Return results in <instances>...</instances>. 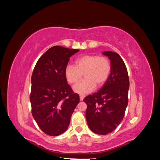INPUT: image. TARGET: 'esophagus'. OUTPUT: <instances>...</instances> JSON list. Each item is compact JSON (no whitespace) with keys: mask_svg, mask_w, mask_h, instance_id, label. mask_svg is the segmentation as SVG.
<instances>
[{"mask_svg":"<svg viewBox=\"0 0 160 160\" xmlns=\"http://www.w3.org/2000/svg\"><path fill=\"white\" fill-rule=\"evenodd\" d=\"M84 98H85V95H79V98H80V100H81V101H83V99H84Z\"/></svg>","mask_w":160,"mask_h":160,"instance_id":"1","label":"esophagus"}]
</instances>
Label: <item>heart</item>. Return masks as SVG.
Wrapping results in <instances>:
<instances>
[{"mask_svg":"<svg viewBox=\"0 0 160 160\" xmlns=\"http://www.w3.org/2000/svg\"><path fill=\"white\" fill-rule=\"evenodd\" d=\"M111 70L109 60L105 57L95 55L77 58L75 65L68 64L65 68V77L70 84L77 83L84 74L85 78L73 87L75 93H89L96 87L103 85L108 79Z\"/></svg>","mask_w":160,"mask_h":160,"instance_id":"obj_1","label":"heart"}]
</instances>
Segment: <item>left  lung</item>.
Returning a JSON list of instances; mask_svg holds the SVG:
<instances>
[{"instance_id": "left-lung-1", "label": "left lung", "mask_w": 160, "mask_h": 160, "mask_svg": "<svg viewBox=\"0 0 160 160\" xmlns=\"http://www.w3.org/2000/svg\"><path fill=\"white\" fill-rule=\"evenodd\" d=\"M111 61V70L108 79L96 93L87 96L85 117L92 132L107 135L122 122L128 104L129 81L123 59L118 53L105 51Z\"/></svg>"}]
</instances>
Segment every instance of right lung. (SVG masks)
Instances as JSON below:
<instances>
[{"label": "right lung", "instance_id": "obj_1", "mask_svg": "<svg viewBox=\"0 0 160 160\" xmlns=\"http://www.w3.org/2000/svg\"><path fill=\"white\" fill-rule=\"evenodd\" d=\"M79 49L54 46L38 60L31 77L30 101L32 115L45 133L57 136L68 128L79 102L65 77L69 57Z\"/></svg>", "mask_w": 160, "mask_h": 160}]
</instances>
